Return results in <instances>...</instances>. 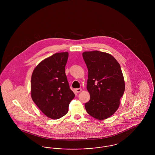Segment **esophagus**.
<instances>
[{
    "mask_svg": "<svg viewBox=\"0 0 155 155\" xmlns=\"http://www.w3.org/2000/svg\"><path fill=\"white\" fill-rule=\"evenodd\" d=\"M75 92H77V93H79V92H80L81 91H82V89L81 88H77L75 89Z\"/></svg>",
    "mask_w": 155,
    "mask_h": 155,
    "instance_id": "1",
    "label": "esophagus"
}]
</instances>
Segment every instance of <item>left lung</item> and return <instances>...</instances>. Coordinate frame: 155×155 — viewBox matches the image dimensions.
Masks as SVG:
<instances>
[{
    "label": "left lung",
    "mask_w": 155,
    "mask_h": 155,
    "mask_svg": "<svg viewBox=\"0 0 155 155\" xmlns=\"http://www.w3.org/2000/svg\"><path fill=\"white\" fill-rule=\"evenodd\" d=\"M82 56L88 70L90 100L85 104L86 110L97 120L109 118L117 110L125 90L120 65L113 56L104 52H85Z\"/></svg>",
    "instance_id": "1"
}]
</instances>
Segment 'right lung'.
Masks as SVG:
<instances>
[{"instance_id": "obj_1", "label": "right lung", "mask_w": 155, "mask_h": 155, "mask_svg": "<svg viewBox=\"0 0 155 155\" xmlns=\"http://www.w3.org/2000/svg\"><path fill=\"white\" fill-rule=\"evenodd\" d=\"M68 53H57L38 64L31 77V97L45 114L52 119L64 116L75 96L65 73Z\"/></svg>"}]
</instances>
